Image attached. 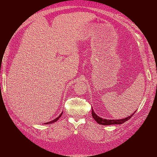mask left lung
I'll list each match as a JSON object with an SVG mask.
<instances>
[{
	"label": "left lung",
	"mask_w": 157,
	"mask_h": 157,
	"mask_svg": "<svg viewBox=\"0 0 157 157\" xmlns=\"http://www.w3.org/2000/svg\"><path fill=\"white\" fill-rule=\"evenodd\" d=\"M136 112V111H135ZM133 113L132 114H131L130 116L124 118V119H103L102 117H100L97 115V114L94 113V111L92 108V117L93 118L95 119V121L97 123L99 124H101V125H104V126H107V125H113V124H121L125 122V121H128L129 119H131L132 117V116L133 115Z\"/></svg>",
	"instance_id": "left-lung-1"
}]
</instances>
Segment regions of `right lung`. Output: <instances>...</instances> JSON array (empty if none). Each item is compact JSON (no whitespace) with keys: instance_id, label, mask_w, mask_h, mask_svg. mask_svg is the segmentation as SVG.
Returning a JSON list of instances; mask_svg holds the SVG:
<instances>
[{"instance_id":"add662e5","label":"right lung","mask_w":157,"mask_h":157,"mask_svg":"<svg viewBox=\"0 0 157 157\" xmlns=\"http://www.w3.org/2000/svg\"><path fill=\"white\" fill-rule=\"evenodd\" d=\"M62 114H63V112H62V113H61L60 115H59V117H56V119H54V120H52V121H48V122H47V123H44V124H52V123H54V122H56V121H58V119L61 117V116L62 115Z\"/></svg>"}]
</instances>
